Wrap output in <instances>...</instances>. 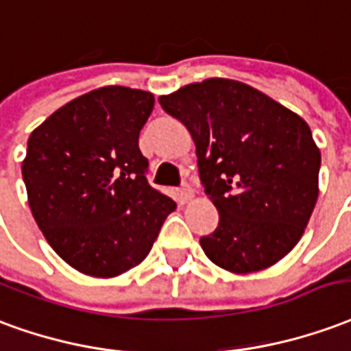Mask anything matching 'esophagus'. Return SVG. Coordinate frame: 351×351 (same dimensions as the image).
I'll return each instance as SVG.
<instances>
[{
	"mask_svg": "<svg viewBox=\"0 0 351 351\" xmlns=\"http://www.w3.org/2000/svg\"><path fill=\"white\" fill-rule=\"evenodd\" d=\"M193 196H194L193 189H191L189 185L181 186V189L178 191V202L181 204V206H183V204H189V202L193 200Z\"/></svg>",
	"mask_w": 351,
	"mask_h": 351,
	"instance_id": "esophagus-1",
	"label": "esophagus"
}]
</instances>
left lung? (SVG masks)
Returning a JSON list of instances; mask_svg holds the SVG:
<instances>
[{"label":"left lung","mask_w":351,"mask_h":351,"mask_svg":"<svg viewBox=\"0 0 351 351\" xmlns=\"http://www.w3.org/2000/svg\"><path fill=\"white\" fill-rule=\"evenodd\" d=\"M196 145L200 179L219 211L202 237L206 256L247 275L290 252L318 200L322 155L301 116L230 78H207L158 97Z\"/></svg>","instance_id":"left-lung-1"}]
</instances>
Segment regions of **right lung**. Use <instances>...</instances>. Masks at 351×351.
<instances>
[{"instance_id":"1","label":"right lung","mask_w":351,"mask_h":351,"mask_svg":"<svg viewBox=\"0 0 351 351\" xmlns=\"http://www.w3.org/2000/svg\"><path fill=\"white\" fill-rule=\"evenodd\" d=\"M155 97L104 86L40 123L22 162L27 202L58 256L97 278L127 273L149 254L176 202L149 186L140 130Z\"/></svg>"}]
</instances>
